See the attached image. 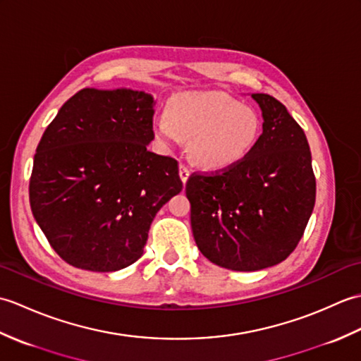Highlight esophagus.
I'll return each mask as SVG.
<instances>
[{"instance_id": "esophagus-1", "label": "esophagus", "mask_w": 361, "mask_h": 361, "mask_svg": "<svg viewBox=\"0 0 361 361\" xmlns=\"http://www.w3.org/2000/svg\"><path fill=\"white\" fill-rule=\"evenodd\" d=\"M178 173H180V178L183 181V185H186V181L189 178V169L185 164H180L178 167Z\"/></svg>"}]
</instances>
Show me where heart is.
<instances>
[{
  "label": "heart",
  "mask_w": 361,
  "mask_h": 361,
  "mask_svg": "<svg viewBox=\"0 0 361 361\" xmlns=\"http://www.w3.org/2000/svg\"><path fill=\"white\" fill-rule=\"evenodd\" d=\"M152 130L164 147L189 141V157L206 171H221L247 158L256 147L262 121L251 106L219 91L175 96L167 114L157 113Z\"/></svg>",
  "instance_id": "b5f03b06"
}]
</instances>
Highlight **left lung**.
<instances>
[{
    "mask_svg": "<svg viewBox=\"0 0 361 361\" xmlns=\"http://www.w3.org/2000/svg\"><path fill=\"white\" fill-rule=\"evenodd\" d=\"M251 97L262 110V135L233 167L189 176L190 225L202 255L234 271L286 260L312 216L317 181L307 137L270 94Z\"/></svg>",
    "mask_w": 361,
    "mask_h": 361,
    "instance_id": "left-lung-1",
    "label": "left lung"
}]
</instances>
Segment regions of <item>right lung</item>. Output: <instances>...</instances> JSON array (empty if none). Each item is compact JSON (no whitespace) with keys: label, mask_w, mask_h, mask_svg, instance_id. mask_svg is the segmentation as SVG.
<instances>
[{"label":"right lung","mask_w":361,"mask_h":361,"mask_svg":"<svg viewBox=\"0 0 361 361\" xmlns=\"http://www.w3.org/2000/svg\"><path fill=\"white\" fill-rule=\"evenodd\" d=\"M153 97L127 88H83L44 130L29 202L65 262L118 271L142 256L152 220L183 183L178 163L147 150Z\"/></svg>","instance_id":"1"}]
</instances>
